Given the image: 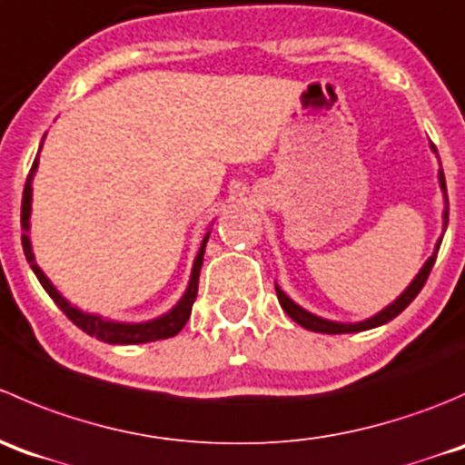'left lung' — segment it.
I'll return each mask as SVG.
<instances>
[{
	"label": "left lung",
	"instance_id": "8db88e82",
	"mask_svg": "<svg viewBox=\"0 0 465 465\" xmlns=\"http://www.w3.org/2000/svg\"><path fill=\"white\" fill-rule=\"evenodd\" d=\"M431 149L436 151V146L431 144ZM439 183H440V190H443V194H445V176H443V169H440V172H439ZM445 226H448V196H445L443 231H445ZM439 246H440V239H439V243H436V248H434V255H431L430 260L425 262V266H422V269L418 271V275L411 280V284H409V287L404 289V292L400 293V296L395 298L393 302H391L387 310H382V312H380V314L371 316V319L360 321V323H337V321H328V319H321V316L310 314V312H307V310H302V307H298L296 302H293L292 298H289L287 293H284L282 289L278 287V284H275V293H278V301H280V305H282V310L287 312V314L292 316V319L296 321L298 325H302V328L312 330V332L346 334V332H361V330L378 328V325H384V323H389L391 319H395V316H398L400 312H402L404 307H407L409 302H411L413 298H416L418 293H420V289L425 287V282H427V275H430L431 266H434V262H436V252H439Z\"/></svg>",
	"mask_w": 465,
	"mask_h": 465
}]
</instances>
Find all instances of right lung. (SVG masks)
<instances>
[{
  "instance_id": "add662e5",
  "label": "right lung",
  "mask_w": 465,
  "mask_h": 465,
  "mask_svg": "<svg viewBox=\"0 0 465 465\" xmlns=\"http://www.w3.org/2000/svg\"><path fill=\"white\" fill-rule=\"evenodd\" d=\"M35 167H38V155L34 160V167H31L29 176H26V185H25V194H22V228H25V234H22V248H25L26 262L34 269L35 278L40 280V284L45 287V292L52 296V301L56 302L58 307L63 310V314L81 328L83 332H87L90 337H96L99 341L105 343H119V346H131V343H149V341H158V339H169L176 337L183 328H185L187 319L192 314V305L196 301V293H199V273L201 266H203V252H205V243H208L210 232H205L203 243L199 248V255H196L194 266H192V278L190 284H187L185 296L178 301V305L173 310H169L167 314H163L160 319L146 321V323H117V321H105L96 314H85L78 307L67 302L65 298L58 293V289L49 282L47 275L43 273L38 264H35L34 251H31V239H29V217H31V181H34Z\"/></svg>"
}]
</instances>
